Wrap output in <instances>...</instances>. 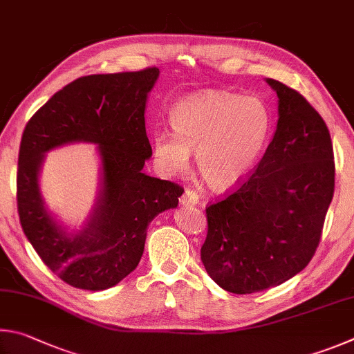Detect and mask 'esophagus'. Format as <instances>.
<instances>
[{"mask_svg": "<svg viewBox=\"0 0 354 354\" xmlns=\"http://www.w3.org/2000/svg\"><path fill=\"white\" fill-rule=\"evenodd\" d=\"M180 203L183 207H196L199 203V196H197L196 191L193 189H187L182 196Z\"/></svg>", "mask_w": 354, "mask_h": 354, "instance_id": "obj_1", "label": "esophagus"}]
</instances>
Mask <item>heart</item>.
Here are the masks:
<instances>
[{
    "label": "heart",
    "instance_id": "heart-1",
    "mask_svg": "<svg viewBox=\"0 0 354 354\" xmlns=\"http://www.w3.org/2000/svg\"><path fill=\"white\" fill-rule=\"evenodd\" d=\"M174 132L157 129L153 153L161 169L177 176L188 169L191 151L209 188L224 191L249 176L272 133V113L259 97L205 90L183 99L171 115Z\"/></svg>",
    "mask_w": 354,
    "mask_h": 354
}]
</instances>
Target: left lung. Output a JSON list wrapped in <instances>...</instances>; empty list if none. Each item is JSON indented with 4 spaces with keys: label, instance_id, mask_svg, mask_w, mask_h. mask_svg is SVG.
<instances>
[{
    "label": "left lung",
    "instance_id": "1",
    "mask_svg": "<svg viewBox=\"0 0 354 354\" xmlns=\"http://www.w3.org/2000/svg\"><path fill=\"white\" fill-rule=\"evenodd\" d=\"M266 82L278 97L268 151L234 193L207 208L202 263L233 294L280 286L305 269L334 193V155L325 121L300 93L274 79Z\"/></svg>",
    "mask_w": 354,
    "mask_h": 354
}]
</instances>
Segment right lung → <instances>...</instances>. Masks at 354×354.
<instances>
[{"mask_svg": "<svg viewBox=\"0 0 354 354\" xmlns=\"http://www.w3.org/2000/svg\"><path fill=\"white\" fill-rule=\"evenodd\" d=\"M158 74V68H147L79 77L55 93L24 127L17 172L23 232L41 261L73 288L104 290L132 274L149 224L177 208L183 194L178 185L142 172L152 157L145 110ZM74 142L95 144L100 155L97 201L79 229L64 225L39 189L46 153Z\"/></svg>", "mask_w": 354, "mask_h": 354, "instance_id": "right-lung-1", "label": "right lung"}]
</instances>
